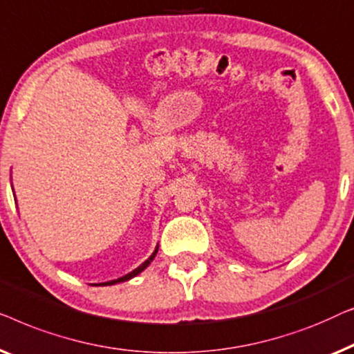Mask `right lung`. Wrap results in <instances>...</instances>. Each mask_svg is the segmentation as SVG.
<instances>
[{
    "instance_id": "1",
    "label": "right lung",
    "mask_w": 354,
    "mask_h": 354,
    "mask_svg": "<svg viewBox=\"0 0 354 354\" xmlns=\"http://www.w3.org/2000/svg\"><path fill=\"white\" fill-rule=\"evenodd\" d=\"M157 252H158V248H156V252H153V253H152V255H151V257H149V258H147V260H146V261H144L141 266H138V268H136V270H134V271H131V272H129V274H127V276H123V277H118V279H113V281H109V282H102V283H97V286H113V283H118V282H125V281H129V279H131V277H134V276H138V274H139V272H142L144 270H146V268H147L149 265H151V261L153 260V258H156V255H157Z\"/></svg>"
}]
</instances>
